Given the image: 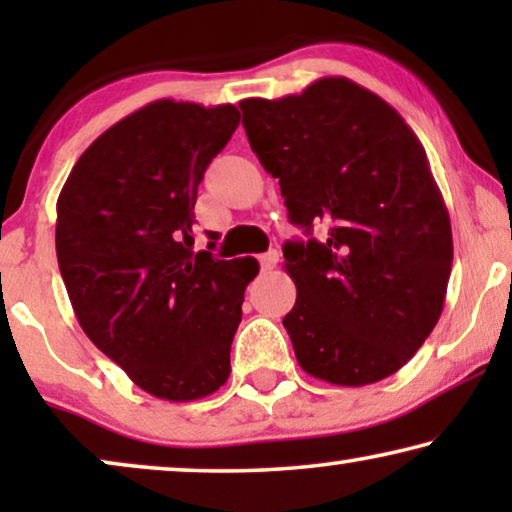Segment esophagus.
Instances as JSON below:
<instances>
[{
	"instance_id": "esophagus-1",
	"label": "esophagus",
	"mask_w": 512,
	"mask_h": 512,
	"mask_svg": "<svg viewBox=\"0 0 512 512\" xmlns=\"http://www.w3.org/2000/svg\"><path fill=\"white\" fill-rule=\"evenodd\" d=\"M258 261H261V270H263V272L275 270V268H277V263H279V254H277V249L265 251V254H263L261 258H258Z\"/></svg>"
}]
</instances>
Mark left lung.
<instances>
[{"instance_id": "1", "label": "left lung", "mask_w": 512, "mask_h": 512, "mask_svg": "<svg viewBox=\"0 0 512 512\" xmlns=\"http://www.w3.org/2000/svg\"><path fill=\"white\" fill-rule=\"evenodd\" d=\"M251 151L289 219L324 240L286 242L296 305L284 317L307 375L363 387L401 370L443 312L452 226L429 158L401 114L345 79L240 102Z\"/></svg>"}]
</instances>
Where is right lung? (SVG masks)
Here are the masks:
<instances>
[{"label":"right lung","instance_id":"1","mask_svg":"<svg viewBox=\"0 0 512 512\" xmlns=\"http://www.w3.org/2000/svg\"><path fill=\"white\" fill-rule=\"evenodd\" d=\"M233 104L156 100L102 132L58 198L55 251L83 333L146 394L198 401L230 375L251 256L193 254L195 198Z\"/></svg>","mask_w":512,"mask_h":512}]
</instances>
